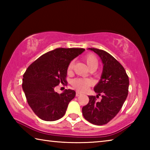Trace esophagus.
Here are the masks:
<instances>
[{
	"label": "esophagus",
	"instance_id": "obj_1",
	"mask_svg": "<svg viewBox=\"0 0 150 150\" xmlns=\"http://www.w3.org/2000/svg\"><path fill=\"white\" fill-rule=\"evenodd\" d=\"M81 95V94L79 93V92H77L76 93V96H80Z\"/></svg>",
	"mask_w": 150,
	"mask_h": 150
}]
</instances>
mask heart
Wrapping results in <instances>:
<instances>
[{"label": "heart", "instance_id": "b5f03b06", "mask_svg": "<svg viewBox=\"0 0 150 150\" xmlns=\"http://www.w3.org/2000/svg\"><path fill=\"white\" fill-rule=\"evenodd\" d=\"M85 62L90 69H96L98 67V59L95 55L93 54H88L86 55L84 57ZM74 67V62L71 61L67 67V72L70 73ZM72 85L76 89L79 91H87L88 87L92 85V82L88 79H75L73 81Z\"/></svg>", "mask_w": 150, "mask_h": 150}]
</instances>
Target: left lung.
<instances>
[{
  "instance_id": "1",
  "label": "left lung",
  "mask_w": 150,
  "mask_h": 150,
  "mask_svg": "<svg viewBox=\"0 0 150 150\" xmlns=\"http://www.w3.org/2000/svg\"><path fill=\"white\" fill-rule=\"evenodd\" d=\"M100 57L103 70L100 80L94 91L95 96H88L89 101L82 108L84 118L91 124L104 125L114 118L122 106L128 94L129 79L123 66L105 51L88 48ZM102 96L100 101L96 99Z\"/></svg>"
}]
</instances>
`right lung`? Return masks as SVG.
Returning a JSON list of instances; mask_svg holds the SVG:
<instances>
[{
	"instance_id": "obj_1",
	"label": "right lung",
	"mask_w": 150,
	"mask_h": 150,
	"mask_svg": "<svg viewBox=\"0 0 150 150\" xmlns=\"http://www.w3.org/2000/svg\"><path fill=\"white\" fill-rule=\"evenodd\" d=\"M83 48H57L40 56L27 68L23 75L22 88L34 112L45 121L62 118L75 91L65 89L58 94L54 88L67 84V67L84 52Z\"/></svg>"
}]
</instances>
